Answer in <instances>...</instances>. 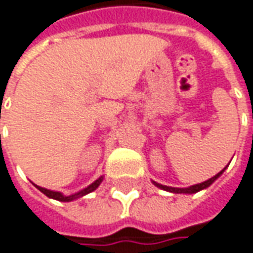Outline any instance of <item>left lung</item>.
Instances as JSON below:
<instances>
[{"label": "left lung", "mask_w": 253, "mask_h": 253, "mask_svg": "<svg viewBox=\"0 0 253 253\" xmlns=\"http://www.w3.org/2000/svg\"><path fill=\"white\" fill-rule=\"evenodd\" d=\"M227 168V167H225ZM224 168V169H225ZM224 169L220 170L215 176L213 178L207 179L205 182H202V183H197V185H193V186H189V187H170V186H165V185H160V183H157V182H153L154 185L157 187H160V189H164V190H168V192H172V193H185V195H192V193H197V192H200V190H203L206 187H209L211 183H213L215 179L218 178L220 175H221Z\"/></svg>", "instance_id": "1"}]
</instances>
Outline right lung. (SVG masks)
I'll return each instance as SVG.
<instances>
[{
  "mask_svg": "<svg viewBox=\"0 0 253 253\" xmlns=\"http://www.w3.org/2000/svg\"><path fill=\"white\" fill-rule=\"evenodd\" d=\"M103 180V176H100L93 183H91L88 187H85L83 189L81 192H78V193H74V195H70V196H64L63 193H60V192H54V190H48V189H44V187H40L36 185V187L39 189L42 193H44L46 196L50 197V199H54V200H58V202H71V200H75V199H78V197H83L85 195H88V193H91L93 192L96 187L99 186L100 182Z\"/></svg>",
  "mask_w": 253,
  "mask_h": 253,
  "instance_id": "1",
  "label": "right lung"
}]
</instances>
